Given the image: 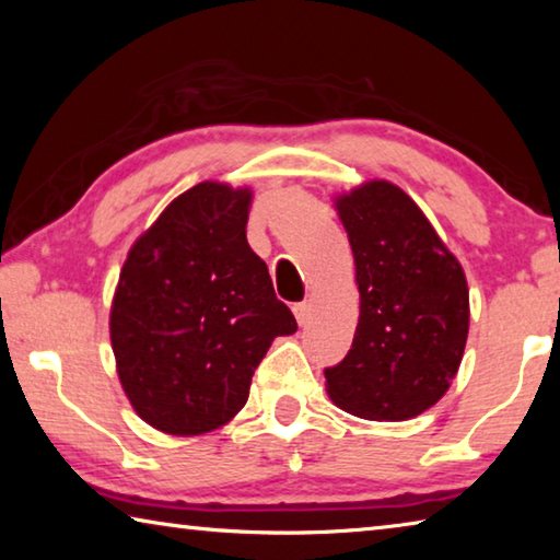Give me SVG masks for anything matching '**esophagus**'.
Wrapping results in <instances>:
<instances>
[{
    "label": "esophagus",
    "mask_w": 560,
    "mask_h": 560,
    "mask_svg": "<svg viewBox=\"0 0 560 560\" xmlns=\"http://www.w3.org/2000/svg\"><path fill=\"white\" fill-rule=\"evenodd\" d=\"M293 314H296L299 326H306L308 320H311V303L308 301L296 303V306H293Z\"/></svg>",
    "instance_id": "esophagus-1"
}]
</instances>
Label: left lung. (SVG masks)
Segmentation results:
<instances>
[{"label":"left lung","mask_w":560,"mask_h":560,"mask_svg":"<svg viewBox=\"0 0 560 560\" xmlns=\"http://www.w3.org/2000/svg\"><path fill=\"white\" fill-rule=\"evenodd\" d=\"M334 202L353 249L360 316L348 355L326 368V393L363 420H410L438 405L459 371L467 277L397 185L371 179Z\"/></svg>","instance_id":"8db88e82"}]
</instances>
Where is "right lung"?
I'll return each instance as SVG.
<instances>
[{
	"label": "right lung",
	"instance_id": "obj_1",
	"mask_svg": "<svg viewBox=\"0 0 560 560\" xmlns=\"http://www.w3.org/2000/svg\"><path fill=\"white\" fill-rule=\"evenodd\" d=\"M252 189L200 183L138 236L110 303V346L132 410L195 438L246 405L252 375L296 318L246 242Z\"/></svg>",
	"mask_w": 560,
	"mask_h": 560
}]
</instances>
